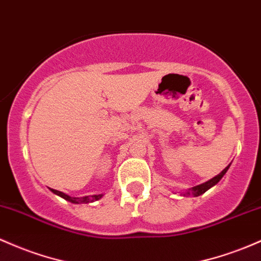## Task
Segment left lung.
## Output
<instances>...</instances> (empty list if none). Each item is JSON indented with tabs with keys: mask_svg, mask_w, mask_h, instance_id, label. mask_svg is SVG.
<instances>
[{
	"mask_svg": "<svg viewBox=\"0 0 261 261\" xmlns=\"http://www.w3.org/2000/svg\"><path fill=\"white\" fill-rule=\"evenodd\" d=\"M228 168H229V166H228V167H225L224 170H223L222 172H220V173L218 174V176L213 177V178L210 179V181H208V182L202 183V185H199V186H196V187L192 188L191 192L188 191L187 193H185V196H190V194H194V196H199V194H203L205 191L210 190L211 187H213L214 185H217V183H218V182L220 181V179H222V177L224 176L225 172H227Z\"/></svg>",
	"mask_w": 261,
	"mask_h": 261,
	"instance_id": "obj_1",
	"label": "left lung"
}]
</instances>
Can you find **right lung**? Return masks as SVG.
Listing matches in <instances>:
<instances>
[{
  "label": "right lung",
  "instance_id": "add662e5",
  "mask_svg": "<svg viewBox=\"0 0 261 261\" xmlns=\"http://www.w3.org/2000/svg\"><path fill=\"white\" fill-rule=\"evenodd\" d=\"M50 191L53 192L54 194H57V196L62 197V198H64L65 200H69L71 203H91L94 202V200H98L102 197V194H95V196H85V197H70L68 196V194L63 193L61 191H57V190H53V188H50Z\"/></svg>",
  "mask_w": 261,
  "mask_h": 261
}]
</instances>
